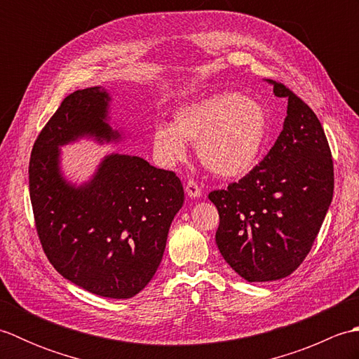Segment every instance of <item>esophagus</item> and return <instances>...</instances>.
<instances>
[{
    "label": "esophagus",
    "instance_id": "obj_1",
    "mask_svg": "<svg viewBox=\"0 0 359 359\" xmlns=\"http://www.w3.org/2000/svg\"><path fill=\"white\" fill-rule=\"evenodd\" d=\"M185 191H187V194L189 197H191V199H196V197H201L202 196V189H201L199 185H197V182H194V180H188L187 182Z\"/></svg>",
    "mask_w": 359,
    "mask_h": 359
}]
</instances>
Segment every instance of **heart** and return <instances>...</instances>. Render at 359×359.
Instances as JSON below:
<instances>
[{
    "mask_svg": "<svg viewBox=\"0 0 359 359\" xmlns=\"http://www.w3.org/2000/svg\"><path fill=\"white\" fill-rule=\"evenodd\" d=\"M270 133V117L255 97L220 93L182 106L172 125L152 128V149L160 165L174 168L185 162L187 143H196L197 157L212 174L238 179L261 160Z\"/></svg>",
    "mask_w": 359,
    "mask_h": 359,
    "instance_id": "heart-1",
    "label": "heart"
}]
</instances>
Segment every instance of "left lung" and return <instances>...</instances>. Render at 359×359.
Wrapping results in <instances>:
<instances>
[{
  "instance_id": "obj_1",
  "label": "left lung",
  "mask_w": 359,
  "mask_h": 359,
  "mask_svg": "<svg viewBox=\"0 0 359 359\" xmlns=\"http://www.w3.org/2000/svg\"><path fill=\"white\" fill-rule=\"evenodd\" d=\"M266 81L288 100L278 140L245 177L208 196L220 217V255L248 282L292 274L313 245L333 197V160L321 121L282 83Z\"/></svg>"
}]
</instances>
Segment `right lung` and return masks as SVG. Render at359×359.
I'll return each mask as SVG.
<instances>
[{
	"mask_svg": "<svg viewBox=\"0 0 359 359\" xmlns=\"http://www.w3.org/2000/svg\"><path fill=\"white\" fill-rule=\"evenodd\" d=\"M109 103L102 86L65 98L32 148L29 191L38 238L53 269L89 293L128 299L156 274L185 194L172 171L118 152L104 156L80 185L65 177V144L123 139L109 125Z\"/></svg>",
	"mask_w": 359,
	"mask_h": 359,
	"instance_id": "1",
	"label": "right lung"
}]
</instances>
